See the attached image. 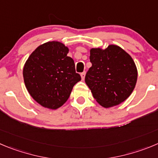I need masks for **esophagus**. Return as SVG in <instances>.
<instances>
[{
    "label": "esophagus",
    "instance_id": "obj_1",
    "mask_svg": "<svg viewBox=\"0 0 158 158\" xmlns=\"http://www.w3.org/2000/svg\"><path fill=\"white\" fill-rule=\"evenodd\" d=\"M81 78H82V80H84V79H85V76H86V72H83L81 73Z\"/></svg>",
    "mask_w": 158,
    "mask_h": 158
}]
</instances>
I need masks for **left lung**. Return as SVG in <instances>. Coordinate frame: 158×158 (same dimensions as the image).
I'll list each match as a JSON object with an SVG mask.
<instances>
[{
	"label": "left lung",
	"instance_id": "left-lung-1",
	"mask_svg": "<svg viewBox=\"0 0 158 158\" xmlns=\"http://www.w3.org/2000/svg\"><path fill=\"white\" fill-rule=\"evenodd\" d=\"M92 66L85 82L94 99L105 108L118 105L131 95L137 81L136 66L126 51L114 44L91 48Z\"/></svg>",
	"mask_w": 158,
	"mask_h": 158
}]
</instances>
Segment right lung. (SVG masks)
<instances>
[{
    "instance_id": "obj_1",
    "label": "right lung",
    "mask_w": 158,
    "mask_h": 158,
    "mask_svg": "<svg viewBox=\"0 0 158 158\" xmlns=\"http://www.w3.org/2000/svg\"><path fill=\"white\" fill-rule=\"evenodd\" d=\"M69 51L62 43L49 41L36 48L25 63L26 87L42 107L51 110L61 107L81 80L73 59L67 55Z\"/></svg>"
}]
</instances>
